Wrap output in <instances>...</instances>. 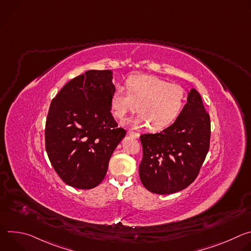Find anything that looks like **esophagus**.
Wrapping results in <instances>:
<instances>
[{"label":"esophagus","mask_w":251,"mask_h":251,"mask_svg":"<svg viewBox=\"0 0 251 251\" xmlns=\"http://www.w3.org/2000/svg\"><path fill=\"white\" fill-rule=\"evenodd\" d=\"M128 134H129V135H131L132 137L136 138V139H137V138H139V136H140V134H139V133H137V132H133V131H129V132H128Z\"/></svg>","instance_id":"34e87169"}]
</instances>
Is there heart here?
<instances>
[{
  "label": "heart",
  "instance_id": "obj_1",
  "mask_svg": "<svg viewBox=\"0 0 251 251\" xmlns=\"http://www.w3.org/2000/svg\"><path fill=\"white\" fill-rule=\"evenodd\" d=\"M186 101V91L178 84L171 83L155 75H135L126 81V90L117 85L111 95L113 115L123 119L127 113L138 111L127 121L133 126L149 123L152 130L170 126L180 115Z\"/></svg>",
  "mask_w": 251,
  "mask_h": 251
}]
</instances>
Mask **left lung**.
<instances>
[{
    "label": "left lung",
    "instance_id": "1",
    "mask_svg": "<svg viewBox=\"0 0 251 251\" xmlns=\"http://www.w3.org/2000/svg\"><path fill=\"white\" fill-rule=\"evenodd\" d=\"M210 119L196 89L176 121L160 133L143 134L140 180L148 191L169 195L197 178L209 149Z\"/></svg>",
    "mask_w": 251,
    "mask_h": 251
}]
</instances>
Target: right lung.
Instances as JSON below:
<instances>
[{"instance_id": "right-lung-1", "label": "right lung", "mask_w": 251, "mask_h": 251, "mask_svg": "<svg viewBox=\"0 0 251 251\" xmlns=\"http://www.w3.org/2000/svg\"><path fill=\"white\" fill-rule=\"evenodd\" d=\"M114 88L110 70H88L68 81L50 103L46 150L68 186L80 190L98 186L126 135L111 114Z\"/></svg>"}]
</instances>
